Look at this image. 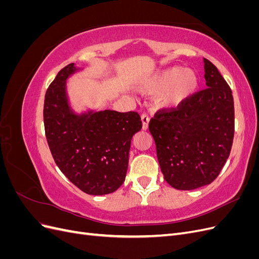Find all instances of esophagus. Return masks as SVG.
Segmentation results:
<instances>
[{"label":"esophagus","instance_id":"34e87169","mask_svg":"<svg viewBox=\"0 0 259 259\" xmlns=\"http://www.w3.org/2000/svg\"><path fill=\"white\" fill-rule=\"evenodd\" d=\"M149 116L147 114H142V123H143V130L147 131L148 130V125H149Z\"/></svg>","mask_w":259,"mask_h":259}]
</instances>
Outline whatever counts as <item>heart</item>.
I'll return each instance as SVG.
<instances>
[{
  "label": "heart",
  "instance_id": "heart-1",
  "mask_svg": "<svg viewBox=\"0 0 259 259\" xmlns=\"http://www.w3.org/2000/svg\"><path fill=\"white\" fill-rule=\"evenodd\" d=\"M199 76L191 69L169 67L151 76L142 86L146 93H159L155 103L161 108L174 109L182 106L199 88Z\"/></svg>",
  "mask_w": 259,
  "mask_h": 259
}]
</instances>
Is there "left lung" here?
Returning <instances> with one entry per match:
<instances>
[{"label":"left lung","mask_w":259,"mask_h":259,"mask_svg":"<svg viewBox=\"0 0 259 259\" xmlns=\"http://www.w3.org/2000/svg\"><path fill=\"white\" fill-rule=\"evenodd\" d=\"M207 89L177 110L156 114L149 123L161 171L175 189L209 185L229 158L234 134L232 92L218 69L205 58Z\"/></svg>","instance_id":"obj_1"}]
</instances>
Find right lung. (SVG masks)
Segmentation results:
<instances>
[{
    "label": "right lung",
    "mask_w": 259,
    "mask_h": 259,
    "mask_svg": "<svg viewBox=\"0 0 259 259\" xmlns=\"http://www.w3.org/2000/svg\"><path fill=\"white\" fill-rule=\"evenodd\" d=\"M82 70L74 64L66 66L46 91L45 135L55 163L70 182L85 193L103 195L123 184L132 138L143 125L137 112L76 111L67 81Z\"/></svg>",
    "instance_id": "add662e5"
}]
</instances>
